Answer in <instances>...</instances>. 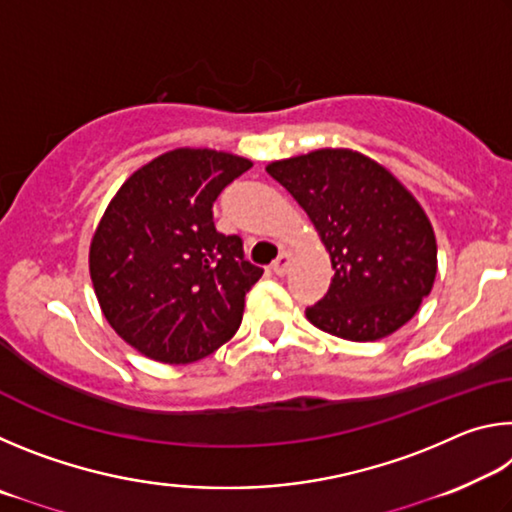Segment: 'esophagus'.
Segmentation results:
<instances>
[{
    "mask_svg": "<svg viewBox=\"0 0 512 512\" xmlns=\"http://www.w3.org/2000/svg\"><path fill=\"white\" fill-rule=\"evenodd\" d=\"M289 266H291V253H289V250H282L280 257H277L275 262L271 264L273 273H275V275H280V277H282V275H287Z\"/></svg>",
    "mask_w": 512,
    "mask_h": 512,
    "instance_id": "esophagus-1",
    "label": "esophagus"
}]
</instances>
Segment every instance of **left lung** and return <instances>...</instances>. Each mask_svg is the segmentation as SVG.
<instances>
[{"instance_id":"8db88e82","label":"left lung","mask_w":512,"mask_h":512,"mask_svg":"<svg viewBox=\"0 0 512 512\" xmlns=\"http://www.w3.org/2000/svg\"><path fill=\"white\" fill-rule=\"evenodd\" d=\"M266 171L307 212L332 259V284L305 309L309 323L359 343L409 323L438 268L433 228L409 189L350 149L311 151Z\"/></svg>"}]
</instances>
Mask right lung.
Masks as SVG:
<instances>
[{
	"instance_id": "obj_1",
	"label": "right lung",
	"mask_w": 512,
	"mask_h": 512,
	"mask_svg": "<svg viewBox=\"0 0 512 512\" xmlns=\"http://www.w3.org/2000/svg\"><path fill=\"white\" fill-rule=\"evenodd\" d=\"M250 167L212 149L162 153L103 212L90 244L94 293L112 329L149 359L192 363L239 329L264 271L237 235L216 232L212 205Z\"/></svg>"
}]
</instances>
